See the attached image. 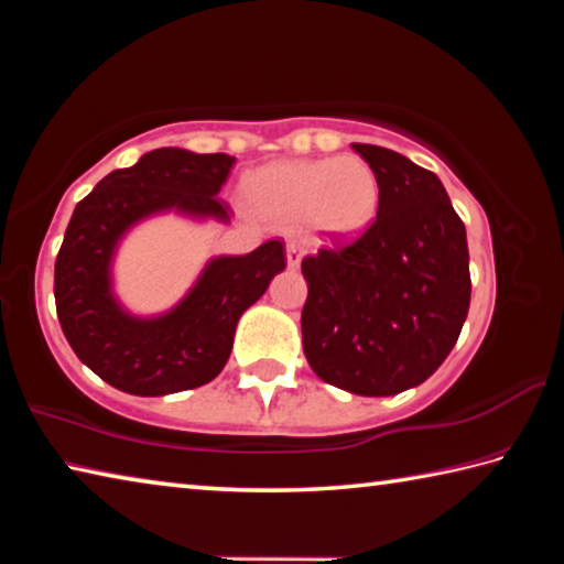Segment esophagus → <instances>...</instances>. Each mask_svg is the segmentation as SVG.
<instances>
[{"label": "esophagus", "mask_w": 564, "mask_h": 564, "mask_svg": "<svg viewBox=\"0 0 564 564\" xmlns=\"http://www.w3.org/2000/svg\"><path fill=\"white\" fill-rule=\"evenodd\" d=\"M305 256V246L301 241H289L285 243V261H289L291 269H299Z\"/></svg>", "instance_id": "34e87169"}]
</instances>
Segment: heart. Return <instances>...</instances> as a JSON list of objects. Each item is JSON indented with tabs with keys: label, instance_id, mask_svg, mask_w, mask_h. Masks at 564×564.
Instances as JSON below:
<instances>
[{
	"label": "heart",
	"instance_id": "1",
	"mask_svg": "<svg viewBox=\"0 0 564 564\" xmlns=\"http://www.w3.org/2000/svg\"><path fill=\"white\" fill-rule=\"evenodd\" d=\"M248 206L275 226L308 224L326 238H356L376 221L380 181L356 154L273 161L243 181Z\"/></svg>",
	"mask_w": 564,
	"mask_h": 564
}]
</instances>
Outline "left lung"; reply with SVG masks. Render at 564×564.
Returning <instances> with one entry per match:
<instances>
[{
	"mask_svg": "<svg viewBox=\"0 0 564 564\" xmlns=\"http://www.w3.org/2000/svg\"><path fill=\"white\" fill-rule=\"evenodd\" d=\"M380 181L368 231L301 263L308 299L303 352L321 380L356 395H395L431 378L470 308L465 224L433 171L352 144Z\"/></svg>",
	"mask_w": 564,
	"mask_h": 564,
	"instance_id": "obj_1",
	"label": "left lung"
}]
</instances>
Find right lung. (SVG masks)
Segmentation results:
<instances>
[{
	"mask_svg": "<svg viewBox=\"0 0 564 564\" xmlns=\"http://www.w3.org/2000/svg\"><path fill=\"white\" fill-rule=\"evenodd\" d=\"M234 164L228 154L154 149L104 176L74 208L54 265L56 316L76 358L123 393L169 395L212 383L231 356L238 318L285 269L283 243L265 241L208 261L161 316H133L113 295V256L139 221L166 212L228 221L218 191Z\"/></svg>",
	"mask_w": 564,
	"mask_h": 564,
	"instance_id": "add662e5",
	"label": "right lung"
}]
</instances>
